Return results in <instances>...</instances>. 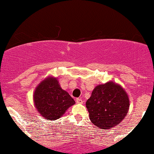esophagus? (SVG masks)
<instances>
[{
    "mask_svg": "<svg viewBox=\"0 0 154 154\" xmlns=\"http://www.w3.org/2000/svg\"><path fill=\"white\" fill-rule=\"evenodd\" d=\"M76 101H77V103L79 104H82L83 103V100L81 99V98H77V99H76Z\"/></svg>",
    "mask_w": 154,
    "mask_h": 154,
    "instance_id": "obj_1",
    "label": "esophagus"
}]
</instances>
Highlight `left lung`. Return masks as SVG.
<instances>
[{
  "mask_svg": "<svg viewBox=\"0 0 154 154\" xmlns=\"http://www.w3.org/2000/svg\"><path fill=\"white\" fill-rule=\"evenodd\" d=\"M129 106L126 92L113 82L96 86L86 102L92 123L103 130L117 126L126 116Z\"/></svg>",
  "mask_w": 154,
  "mask_h": 154,
  "instance_id": "8db88e82",
  "label": "left lung"
}]
</instances>
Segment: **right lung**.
Returning <instances> with one entry per match:
<instances>
[{"label": "right lung", "instance_id": "1", "mask_svg": "<svg viewBox=\"0 0 154 154\" xmlns=\"http://www.w3.org/2000/svg\"><path fill=\"white\" fill-rule=\"evenodd\" d=\"M34 101L40 115L50 120L59 119L69 107L75 103L56 78L48 77L40 83L34 93Z\"/></svg>", "mask_w": 154, "mask_h": 154}]
</instances>
